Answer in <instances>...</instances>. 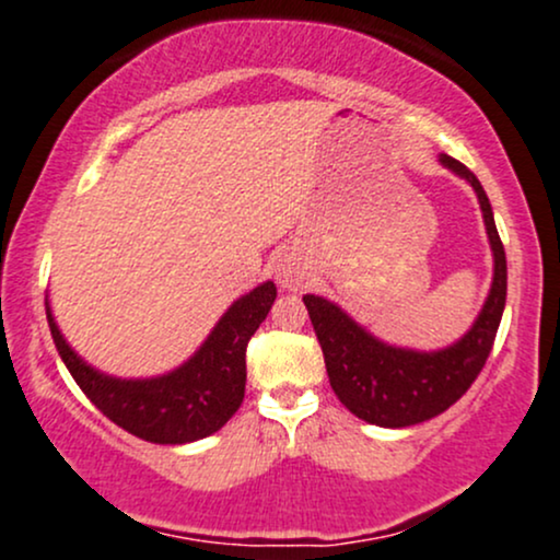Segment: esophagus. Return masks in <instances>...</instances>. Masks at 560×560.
<instances>
[{
	"label": "esophagus",
	"instance_id": "obj_1",
	"mask_svg": "<svg viewBox=\"0 0 560 560\" xmlns=\"http://www.w3.org/2000/svg\"><path fill=\"white\" fill-rule=\"evenodd\" d=\"M276 281L284 289H289V292H298L302 284V273L292 266V262H281V266L276 268Z\"/></svg>",
	"mask_w": 560,
	"mask_h": 560
}]
</instances>
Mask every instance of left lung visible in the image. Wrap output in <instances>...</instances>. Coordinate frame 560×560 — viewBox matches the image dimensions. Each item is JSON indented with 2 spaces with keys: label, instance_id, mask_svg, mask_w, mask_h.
<instances>
[{
  "label": "left lung",
  "instance_id": "8db88e82",
  "mask_svg": "<svg viewBox=\"0 0 560 560\" xmlns=\"http://www.w3.org/2000/svg\"><path fill=\"white\" fill-rule=\"evenodd\" d=\"M440 163L477 191L492 249V287L477 320L464 337L440 350H413L384 342L345 313L337 302L305 294L313 329L324 350L334 395L350 413L384 429H402L445 413L485 369L505 311V249L494 226L492 205L479 178L464 163L440 155Z\"/></svg>",
  "mask_w": 560,
  "mask_h": 560
}]
</instances>
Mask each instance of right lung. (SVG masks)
Wrapping results in <instances>:
<instances>
[{
  "mask_svg": "<svg viewBox=\"0 0 560 560\" xmlns=\"http://www.w3.org/2000/svg\"><path fill=\"white\" fill-rule=\"evenodd\" d=\"M276 300L273 281H262L218 318L213 331L182 365L160 376L120 378L86 363L52 316L47 320L70 376L102 413L128 434L155 445H186L215 434L240 410L247 382V342Z\"/></svg>",
  "mask_w": 560,
  "mask_h": 560,
  "instance_id": "add662e5",
  "label": "right lung"
}]
</instances>
